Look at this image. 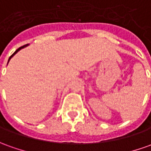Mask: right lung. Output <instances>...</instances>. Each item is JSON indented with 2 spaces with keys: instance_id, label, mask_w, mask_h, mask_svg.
<instances>
[{
  "instance_id": "obj_1",
  "label": "right lung",
  "mask_w": 151,
  "mask_h": 151,
  "mask_svg": "<svg viewBox=\"0 0 151 151\" xmlns=\"http://www.w3.org/2000/svg\"><path fill=\"white\" fill-rule=\"evenodd\" d=\"M29 45V44H26V45H24V46H23V47H19L18 49L16 50V51H15V52H14V53L12 54V55H11V56H10V58H9V60H8V62H7V65H8V63H9V62H10V59H11V58H13V57H14V55H15V54L17 53V52H18L19 51V50H21L22 48H24V47H27V46Z\"/></svg>"
}]
</instances>
